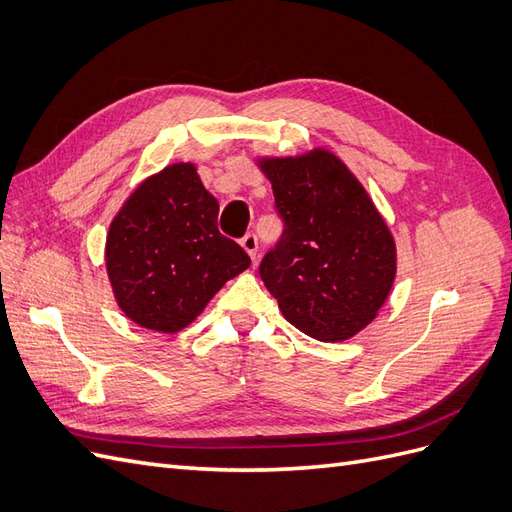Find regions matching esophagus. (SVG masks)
<instances>
[{
	"label": "esophagus",
	"instance_id": "obj_1",
	"mask_svg": "<svg viewBox=\"0 0 512 512\" xmlns=\"http://www.w3.org/2000/svg\"><path fill=\"white\" fill-rule=\"evenodd\" d=\"M241 247L247 252V256H250L252 260H256L258 256V239L254 232H247V235L241 239Z\"/></svg>",
	"mask_w": 512,
	"mask_h": 512
}]
</instances>
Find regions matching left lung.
Listing matches in <instances>:
<instances>
[{"instance_id":"obj_1","label":"left lung","mask_w":512,"mask_h":512,"mask_svg":"<svg viewBox=\"0 0 512 512\" xmlns=\"http://www.w3.org/2000/svg\"><path fill=\"white\" fill-rule=\"evenodd\" d=\"M284 235L260 277L284 318L320 342L363 331L389 299L397 245L374 200L333 151L260 156Z\"/></svg>"}]
</instances>
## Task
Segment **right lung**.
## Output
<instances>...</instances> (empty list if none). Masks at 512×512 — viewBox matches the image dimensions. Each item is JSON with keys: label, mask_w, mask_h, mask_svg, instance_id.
<instances>
[{"label": "right lung", "mask_w": 512, "mask_h": 512, "mask_svg": "<svg viewBox=\"0 0 512 512\" xmlns=\"http://www.w3.org/2000/svg\"><path fill=\"white\" fill-rule=\"evenodd\" d=\"M218 213L192 162L168 164L136 185L104 247L108 282L126 318L149 331L179 333L250 267L241 245L220 235Z\"/></svg>", "instance_id": "obj_1"}]
</instances>
